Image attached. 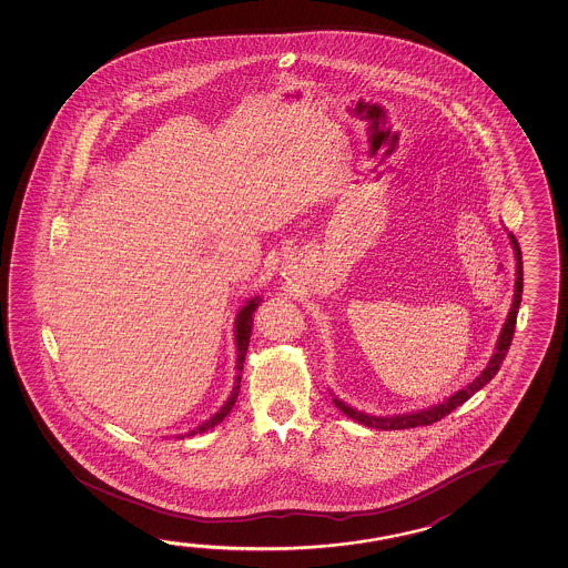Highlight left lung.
Segmentation results:
<instances>
[{
	"instance_id": "obj_1",
	"label": "left lung",
	"mask_w": 568,
	"mask_h": 568,
	"mask_svg": "<svg viewBox=\"0 0 568 568\" xmlns=\"http://www.w3.org/2000/svg\"><path fill=\"white\" fill-rule=\"evenodd\" d=\"M509 240H511L513 250H515V260H517V281H515V297H513L511 311L507 315V321L501 328V335L495 346V353H493L491 361L485 366L484 373L479 374L467 388L464 390L456 392L454 396H449L446 402L436 404L428 409H419V412H409V414H398V416H390V418H381V416H368L364 412L351 408L346 406L343 400L333 398L335 406L338 409H343L344 416H348L351 419H356L358 424H364L368 428L376 429H408L418 428V426H429L437 419L447 416L452 409H456L457 406H462L464 402L469 400L474 396L475 392L481 390L487 382L491 381L495 374L499 373L501 363L505 361V354L509 353V346H511L513 333H515V323H517V313H519V305H521L523 295V260H521V247L515 240V235L509 233Z\"/></svg>"
}]
</instances>
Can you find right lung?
<instances>
[{
  "mask_svg": "<svg viewBox=\"0 0 568 568\" xmlns=\"http://www.w3.org/2000/svg\"><path fill=\"white\" fill-rule=\"evenodd\" d=\"M261 298L253 297L240 308V313L235 316V344H237V376H235V386H233L232 396L225 400L224 406L220 408V412H215L214 416L210 419H205L202 426L187 432L186 436H195V434H204L207 429L215 428L220 422H224L225 416L232 412L233 404L237 400V394H240V382H242L243 361H245V354H247V346H250V336H252L253 325V313L255 308L260 307ZM178 436V437H186Z\"/></svg>",
  "mask_w": 568,
  "mask_h": 568,
  "instance_id": "1",
  "label": "right lung"
}]
</instances>
